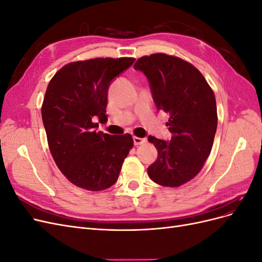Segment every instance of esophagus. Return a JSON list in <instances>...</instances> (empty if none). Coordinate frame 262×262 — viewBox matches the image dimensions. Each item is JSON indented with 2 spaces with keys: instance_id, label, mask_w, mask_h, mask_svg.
Returning <instances> with one entry per match:
<instances>
[{
  "instance_id": "obj_1",
  "label": "esophagus",
  "mask_w": 262,
  "mask_h": 262,
  "mask_svg": "<svg viewBox=\"0 0 262 262\" xmlns=\"http://www.w3.org/2000/svg\"><path fill=\"white\" fill-rule=\"evenodd\" d=\"M133 142H134V145H141V144L145 143L146 140H145V139H142V138L134 137V138H133Z\"/></svg>"
}]
</instances>
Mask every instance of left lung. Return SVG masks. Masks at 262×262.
Segmentation results:
<instances>
[{
    "label": "left lung",
    "mask_w": 262,
    "mask_h": 262,
    "mask_svg": "<svg viewBox=\"0 0 262 262\" xmlns=\"http://www.w3.org/2000/svg\"><path fill=\"white\" fill-rule=\"evenodd\" d=\"M134 69L148 78L157 109L169 114L170 141L148 137L158 152L148 176L164 187L182 186L200 172L211 153L217 126L215 96L200 71L175 55H144Z\"/></svg>",
    "instance_id": "obj_1"
}]
</instances>
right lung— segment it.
Returning a JSON list of instances; mask_svg holds the SVG:
<instances>
[{"instance_id":"right-lung-1","label":"right lung","mask_w":262,"mask_h":262,"mask_svg":"<svg viewBox=\"0 0 262 262\" xmlns=\"http://www.w3.org/2000/svg\"><path fill=\"white\" fill-rule=\"evenodd\" d=\"M134 58H95L62 67L50 80L41 117L50 153L58 168L76 187L101 191L117 181L133 147L129 133L96 132L107 121L109 84Z\"/></svg>"}]
</instances>
